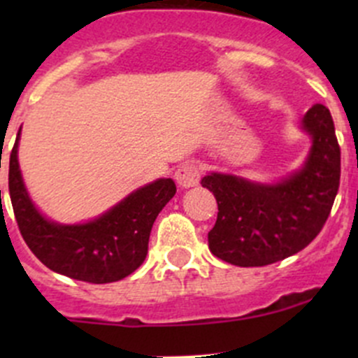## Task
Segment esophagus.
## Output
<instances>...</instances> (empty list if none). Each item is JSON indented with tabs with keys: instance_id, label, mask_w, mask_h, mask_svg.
<instances>
[{
	"instance_id": "esophagus-1",
	"label": "esophagus",
	"mask_w": 358,
	"mask_h": 358,
	"mask_svg": "<svg viewBox=\"0 0 358 358\" xmlns=\"http://www.w3.org/2000/svg\"><path fill=\"white\" fill-rule=\"evenodd\" d=\"M201 171L197 166L194 164H182L175 173V180L182 189H190V187H196L199 183Z\"/></svg>"
}]
</instances>
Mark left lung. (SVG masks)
<instances>
[{
	"label": "left lung",
	"instance_id": "1",
	"mask_svg": "<svg viewBox=\"0 0 358 358\" xmlns=\"http://www.w3.org/2000/svg\"><path fill=\"white\" fill-rule=\"evenodd\" d=\"M310 136L301 168L273 183L208 173L201 185L215 194L218 218L209 251L237 266H265L305 249L319 236L339 187L341 152L331 112L315 103L301 119Z\"/></svg>",
	"mask_w": 358,
	"mask_h": 358
}]
</instances>
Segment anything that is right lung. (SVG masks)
<instances>
[{"mask_svg":"<svg viewBox=\"0 0 358 358\" xmlns=\"http://www.w3.org/2000/svg\"><path fill=\"white\" fill-rule=\"evenodd\" d=\"M19 140L20 131L10 154L8 190L17 225L36 258L53 272L92 284L115 282L135 272L147 256L157 215L176 194L175 182L159 178L147 183L90 222H53L25 189Z\"/></svg>","mask_w":358,"mask_h":358,"instance_id":"add662e5","label":"right lung"}]
</instances>
